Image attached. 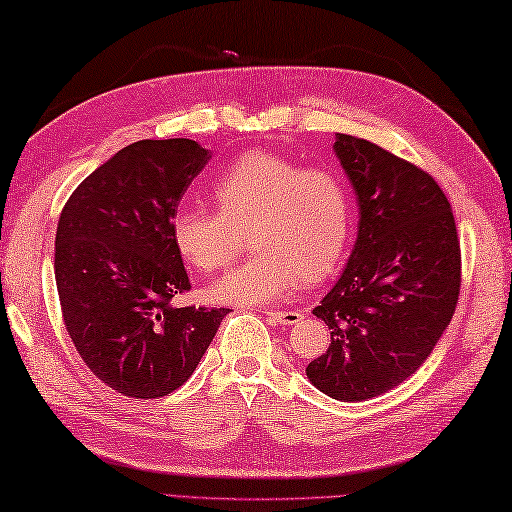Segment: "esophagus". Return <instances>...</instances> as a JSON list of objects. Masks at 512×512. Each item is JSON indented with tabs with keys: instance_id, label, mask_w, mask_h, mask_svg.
<instances>
[{
	"instance_id": "obj_1",
	"label": "esophagus",
	"mask_w": 512,
	"mask_h": 512,
	"mask_svg": "<svg viewBox=\"0 0 512 512\" xmlns=\"http://www.w3.org/2000/svg\"><path fill=\"white\" fill-rule=\"evenodd\" d=\"M265 316H267L272 323H276V325H296V323L303 318V314L298 312V310H289V312L269 310V312H265Z\"/></svg>"
}]
</instances>
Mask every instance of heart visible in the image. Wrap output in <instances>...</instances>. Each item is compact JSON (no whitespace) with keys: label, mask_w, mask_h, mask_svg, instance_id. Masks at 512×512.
<instances>
[{"label":"heart","mask_w":512,"mask_h":512,"mask_svg":"<svg viewBox=\"0 0 512 512\" xmlns=\"http://www.w3.org/2000/svg\"><path fill=\"white\" fill-rule=\"evenodd\" d=\"M216 209L180 207L171 243L187 265L218 272L238 254L243 234L254 256L207 287L227 305H265L318 283L339 267L352 236V200L341 173L305 169L269 151H247L211 185Z\"/></svg>","instance_id":"b5f03b06"}]
</instances>
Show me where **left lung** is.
I'll use <instances>...</instances> for the list:
<instances>
[{
	"mask_svg": "<svg viewBox=\"0 0 512 512\" xmlns=\"http://www.w3.org/2000/svg\"><path fill=\"white\" fill-rule=\"evenodd\" d=\"M359 202V234L336 285L314 307L330 327L307 379L336 401H365L421 368L455 314L461 252L441 187L412 162L336 133Z\"/></svg>",
	"mask_w": 512,
	"mask_h": 512,
	"instance_id": "left-lung-1",
	"label": "left lung"
}]
</instances>
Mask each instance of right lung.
<instances>
[{"label":"right lung","mask_w":512,"mask_h":512,"mask_svg":"<svg viewBox=\"0 0 512 512\" xmlns=\"http://www.w3.org/2000/svg\"><path fill=\"white\" fill-rule=\"evenodd\" d=\"M211 153L187 138L140 140L80 182L55 234V283L82 361L124 397L178 390L229 310L173 307L189 292L169 220Z\"/></svg>","instance_id":"right-lung-1"}]
</instances>
